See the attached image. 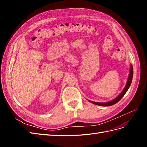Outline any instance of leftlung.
<instances>
[{
	"label": "left lung",
	"instance_id": "1",
	"mask_svg": "<svg viewBox=\"0 0 147 147\" xmlns=\"http://www.w3.org/2000/svg\"><path fill=\"white\" fill-rule=\"evenodd\" d=\"M132 77H133V67H132V65H131L130 72H129V77H128L126 86H125V87H124L123 91L120 93V94L116 97V98H115L112 100L109 101V102H93V101H91V100H89V101L94 104L100 105V106H104V107L110 106V105L115 104L120 100V99L122 98V97L124 96V94H126V92L127 91L129 88L131 86L132 80Z\"/></svg>",
	"mask_w": 147,
	"mask_h": 147
}]
</instances>
